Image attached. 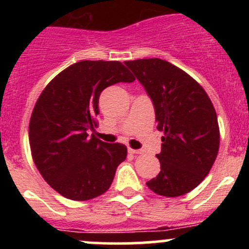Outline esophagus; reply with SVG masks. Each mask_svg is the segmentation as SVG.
I'll use <instances>...</instances> for the list:
<instances>
[{
    "mask_svg": "<svg viewBox=\"0 0 249 249\" xmlns=\"http://www.w3.org/2000/svg\"><path fill=\"white\" fill-rule=\"evenodd\" d=\"M129 153H131V154H142V150H141V149H132V148H129Z\"/></svg>",
    "mask_w": 249,
    "mask_h": 249,
    "instance_id": "34e87169",
    "label": "esophagus"
}]
</instances>
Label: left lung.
<instances>
[{"instance_id": "8db88e82", "label": "left lung", "mask_w": 249, "mask_h": 249, "mask_svg": "<svg viewBox=\"0 0 249 249\" xmlns=\"http://www.w3.org/2000/svg\"><path fill=\"white\" fill-rule=\"evenodd\" d=\"M152 99L158 130L160 172L147 185L176 197L192 192L212 169L219 150L217 113L207 92L183 70L161 59L125 61Z\"/></svg>"}]
</instances>
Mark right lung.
Returning a JSON list of instances; mask_svg holds the SVG:
<instances>
[{
  "instance_id": "right-lung-1",
  "label": "right lung",
  "mask_w": 249,
  "mask_h": 249,
  "mask_svg": "<svg viewBox=\"0 0 249 249\" xmlns=\"http://www.w3.org/2000/svg\"><path fill=\"white\" fill-rule=\"evenodd\" d=\"M134 80L122 62L84 60L60 72L39 95L29 125L32 159L62 196L85 201L108 190L127 149L87 131L96 126L102 90Z\"/></svg>"
}]
</instances>
